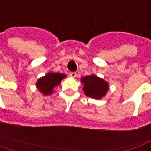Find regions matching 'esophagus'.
I'll list each match as a JSON object with an SVG mask.
<instances>
[{
	"mask_svg": "<svg viewBox=\"0 0 151 151\" xmlns=\"http://www.w3.org/2000/svg\"><path fill=\"white\" fill-rule=\"evenodd\" d=\"M70 76L71 78H75L76 76H77V73L76 72H70Z\"/></svg>",
	"mask_w": 151,
	"mask_h": 151,
	"instance_id": "1",
	"label": "esophagus"
}]
</instances>
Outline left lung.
Segmentation results:
<instances>
[{
  "mask_svg": "<svg viewBox=\"0 0 151 151\" xmlns=\"http://www.w3.org/2000/svg\"><path fill=\"white\" fill-rule=\"evenodd\" d=\"M83 84V91L86 96L91 98L100 100L106 95L109 90V83L97 76L88 75L81 78Z\"/></svg>",
  "mask_w": 151,
  "mask_h": 151,
  "instance_id": "8db88e82",
  "label": "left lung"
}]
</instances>
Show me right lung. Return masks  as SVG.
<instances>
[{
	"mask_svg": "<svg viewBox=\"0 0 151 151\" xmlns=\"http://www.w3.org/2000/svg\"><path fill=\"white\" fill-rule=\"evenodd\" d=\"M65 78L66 75L64 73L50 72L37 81L36 87L45 96L50 95L53 93V88L60 85L62 80Z\"/></svg>",
	"mask_w": 151,
	"mask_h": 151,
	"instance_id": "add662e5",
	"label": "right lung"
}]
</instances>
